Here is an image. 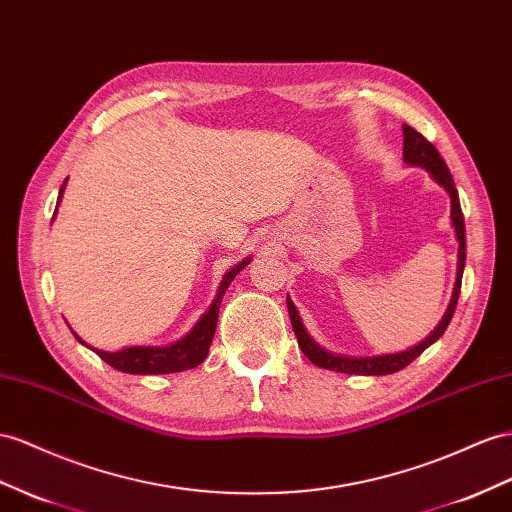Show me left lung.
<instances>
[{
    "label": "left lung",
    "mask_w": 512,
    "mask_h": 512,
    "mask_svg": "<svg viewBox=\"0 0 512 512\" xmlns=\"http://www.w3.org/2000/svg\"><path fill=\"white\" fill-rule=\"evenodd\" d=\"M402 129H404V151H402L404 162L426 168L428 173L432 175V179H435L439 186H443L445 190H448L450 199H452V225H454L456 238H458V272H456V285H454V292H452L450 307H448V311H445V316L439 322L437 329L432 331L424 339V342L417 344L415 348L406 350V352H398V355H385V357H372V359H352V357L331 355V352H326L324 348H320L316 342H313V339L309 337V333L305 331L303 322H300V318H298V311H296L294 303H292L290 298H287V311H290L292 329L296 333L298 346H300V350L305 352V357L311 363H316L318 368L333 370V372H344V374H363V376H383V374L400 372L411 361H415L419 355H422V352L430 344L437 342V339L443 335V331L448 329V324H450V320L454 316V309H456V303H458V294H461L463 268H465V222H463V212H461V201H458V192H456V186H454V179L450 175V170H448V166H445L439 151L435 149V144H432L430 140H426L411 125H402Z\"/></svg>",
    "instance_id": "left-lung-1"
}]
</instances>
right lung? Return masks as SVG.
<instances>
[{"mask_svg":"<svg viewBox=\"0 0 512 512\" xmlns=\"http://www.w3.org/2000/svg\"><path fill=\"white\" fill-rule=\"evenodd\" d=\"M64 186H67V181L62 183L60 194H58V203L62 199ZM248 261L251 259H244L240 266H235L233 270H229L225 274V279H222V283L218 287V296L212 303V307H209V311L199 320V324H196L194 329L181 339V342H177L173 346H164V348L134 346V348H125L121 352H103V350H95V348L93 350L108 365H112L114 370H121L127 374H173V372L196 368V365H201L205 361L209 346H212L222 294L227 292V287L235 279V274H238L244 266H248ZM77 342H82V339L77 337ZM84 346H88V344H84Z\"/></svg>","mask_w":512,"mask_h":512,"instance_id":"obj_1","label":"right lung"}]
</instances>
